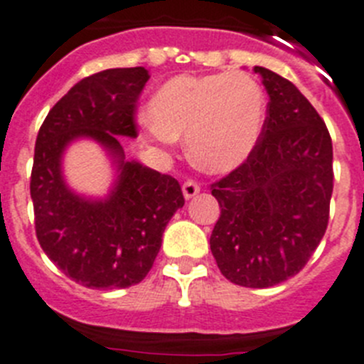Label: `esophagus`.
<instances>
[{"instance_id":"esophagus-1","label":"esophagus","mask_w":364,"mask_h":364,"mask_svg":"<svg viewBox=\"0 0 364 364\" xmlns=\"http://www.w3.org/2000/svg\"><path fill=\"white\" fill-rule=\"evenodd\" d=\"M198 194H199L198 183L192 181V179H188V181L183 183V196H185V199H192V198H196Z\"/></svg>"}]
</instances>
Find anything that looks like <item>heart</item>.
<instances>
[{"label":"heart","mask_w":364,"mask_h":364,"mask_svg":"<svg viewBox=\"0 0 364 364\" xmlns=\"http://www.w3.org/2000/svg\"><path fill=\"white\" fill-rule=\"evenodd\" d=\"M267 101L245 72L170 77L154 92L145 117L161 143L185 136L198 168L228 174L243 165L259 141Z\"/></svg>","instance_id":"b5f03b06"}]
</instances>
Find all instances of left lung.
<instances>
[{
    "mask_svg": "<svg viewBox=\"0 0 364 364\" xmlns=\"http://www.w3.org/2000/svg\"><path fill=\"white\" fill-rule=\"evenodd\" d=\"M270 97L250 158L212 185L221 215L210 250L228 281L268 288L296 276L326 232L332 139L294 83L254 67Z\"/></svg>",
    "mask_w": 364,
    "mask_h": 364,
    "instance_id": "left-lung-1",
    "label": "left lung"
}]
</instances>
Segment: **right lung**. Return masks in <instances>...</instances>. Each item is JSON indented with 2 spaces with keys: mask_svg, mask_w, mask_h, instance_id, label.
Returning a JSON list of instances; mask_svg holds the SVG:
<instances>
[{
  "mask_svg": "<svg viewBox=\"0 0 364 364\" xmlns=\"http://www.w3.org/2000/svg\"><path fill=\"white\" fill-rule=\"evenodd\" d=\"M149 77L145 67L85 77L52 107L36 139V235L48 259L87 288H127L145 279L165 227L185 205L172 176L127 161L119 143V136H137L134 114ZM77 139H92L113 159L117 181L107 198H85L64 181L63 154Z\"/></svg>",
  "mask_w": 364,
  "mask_h": 364,
  "instance_id": "1",
  "label": "right lung"
}]
</instances>
